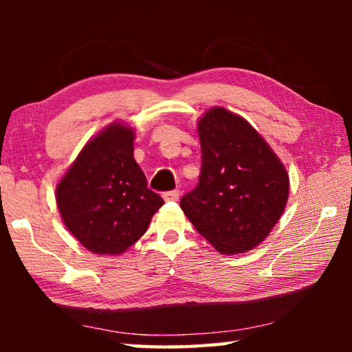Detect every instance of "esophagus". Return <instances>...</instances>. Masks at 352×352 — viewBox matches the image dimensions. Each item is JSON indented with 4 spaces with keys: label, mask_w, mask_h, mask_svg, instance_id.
I'll list each match as a JSON object with an SVG mask.
<instances>
[{
    "label": "esophagus",
    "mask_w": 352,
    "mask_h": 352,
    "mask_svg": "<svg viewBox=\"0 0 352 352\" xmlns=\"http://www.w3.org/2000/svg\"><path fill=\"white\" fill-rule=\"evenodd\" d=\"M178 197H180V190L178 189H172V190H168V192L163 194V199L166 201H174V200H178Z\"/></svg>",
    "instance_id": "34e87169"
}]
</instances>
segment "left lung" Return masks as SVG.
I'll list each match as a JSON object with an SVG mask.
<instances>
[{
    "label": "left lung",
    "instance_id": "left-lung-1",
    "mask_svg": "<svg viewBox=\"0 0 352 352\" xmlns=\"http://www.w3.org/2000/svg\"><path fill=\"white\" fill-rule=\"evenodd\" d=\"M199 183L180 206L200 236L223 254L265 239L287 204L289 175L245 119L216 107L199 122Z\"/></svg>",
    "mask_w": 352,
    "mask_h": 352
}]
</instances>
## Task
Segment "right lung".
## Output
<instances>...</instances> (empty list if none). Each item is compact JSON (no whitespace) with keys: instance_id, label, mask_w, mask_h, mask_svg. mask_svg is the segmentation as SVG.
<instances>
[{"instance_id":"1","label":"right lung","mask_w":352,"mask_h":352,"mask_svg":"<svg viewBox=\"0 0 352 352\" xmlns=\"http://www.w3.org/2000/svg\"><path fill=\"white\" fill-rule=\"evenodd\" d=\"M133 130L111 124L82 148L57 186L67 228L98 254H119L146 233L164 200L133 158Z\"/></svg>"}]
</instances>
